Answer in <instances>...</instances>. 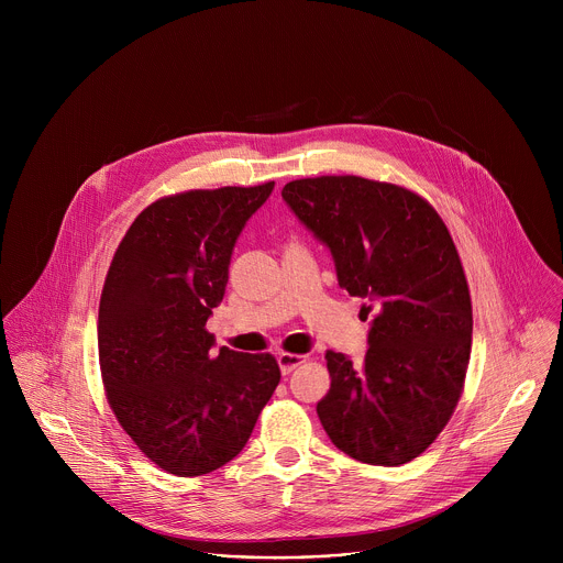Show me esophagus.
I'll return each mask as SVG.
<instances>
[{"instance_id":"1","label":"esophagus","mask_w":563,"mask_h":563,"mask_svg":"<svg viewBox=\"0 0 563 563\" xmlns=\"http://www.w3.org/2000/svg\"><path fill=\"white\" fill-rule=\"evenodd\" d=\"M307 361V356H300V354H289V352H280L278 354V367H280V372L287 376V374H291L300 363H305Z\"/></svg>"}]
</instances>
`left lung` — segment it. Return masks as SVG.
Listing matches in <instances>:
<instances>
[{
	"instance_id": "8db88e82",
	"label": "left lung",
	"mask_w": 563,
	"mask_h": 563,
	"mask_svg": "<svg viewBox=\"0 0 563 563\" xmlns=\"http://www.w3.org/2000/svg\"><path fill=\"white\" fill-rule=\"evenodd\" d=\"M283 200L372 316L361 367L325 354L332 387L318 419L356 461L408 463L450 421L470 361L472 302L452 235L421 196L358 176L294 180Z\"/></svg>"
}]
</instances>
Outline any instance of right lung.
Wrapping results in <instances>:
<instances>
[{"instance_id": "right-lung-1", "label": "right lung", "mask_w": 563, "mask_h": 563, "mask_svg": "<svg viewBox=\"0 0 563 563\" xmlns=\"http://www.w3.org/2000/svg\"><path fill=\"white\" fill-rule=\"evenodd\" d=\"M274 183L185 191L148 205L109 267L98 352L109 406L133 443L176 476L229 463L252 437L280 369L272 354L213 350L240 231Z\"/></svg>"}]
</instances>
